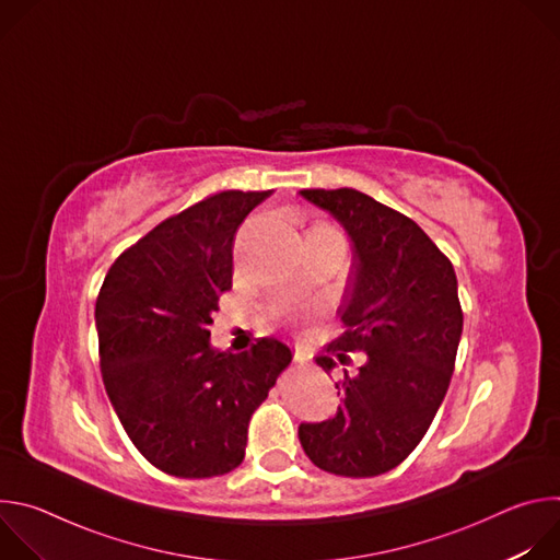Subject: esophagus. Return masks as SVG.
Segmentation results:
<instances>
[{"label": "esophagus", "instance_id": "1", "mask_svg": "<svg viewBox=\"0 0 560 560\" xmlns=\"http://www.w3.org/2000/svg\"><path fill=\"white\" fill-rule=\"evenodd\" d=\"M294 361H296V363H303V361H305V359H303V354L299 352V348L294 350Z\"/></svg>", "mask_w": 560, "mask_h": 560}]
</instances>
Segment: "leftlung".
I'll return each instance as SVG.
<instances>
[{
  "instance_id": "obj_1",
  "label": "left lung",
  "mask_w": 560,
  "mask_h": 560,
  "mask_svg": "<svg viewBox=\"0 0 560 560\" xmlns=\"http://www.w3.org/2000/svg\"><path fill=\"white\" fill-rule=\"evenodd\" d=\"M348 232L354 264L339 305L343 335L316 357L332 372L363 352L337 385L343 406L322 423H301L307 458L339 476H378L404 463L441 408L463 332L450 259L406 214L352 190H301Z\"/></svg>"
}]
</instances>
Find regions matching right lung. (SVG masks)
Here are the masks:
<instances>
[{
	"label": "right lung",
	"instance_id": "1",
	"mask_svg": "<svg viewBox=\"0 0 560 560\" xmlns=\"http://www.w3.org/2000/svg\"><path fill=\"white\" fill-rule=\"evenodd\" d=\"M272 190H223L152 228L108 270L95 305L102 378L135 447L162 471L210 478L244 460L248 423L292 352L275 337L242 354L210 346L232 288L242 221Z\"/></svg>",
	"mask_w": 560,
	"mask_h": 560
}]
</instances>
